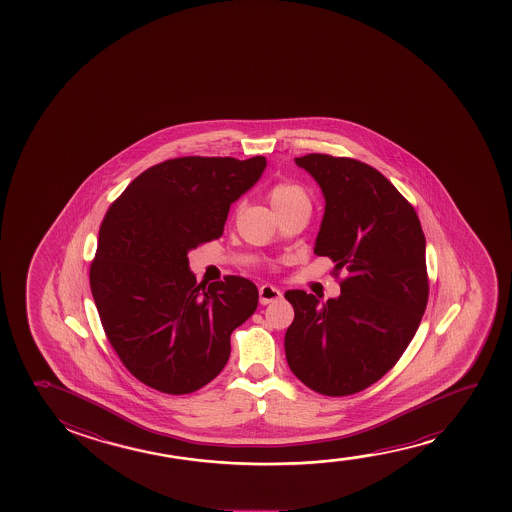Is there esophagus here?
I'll use <instances>...</instances> for the list:
<instances>
[{"mask_svg": "<svg viewBox=\"0 0 512 512\" xmlns=\"http://www.w3.org/2000/svg\"><path fill=\"white\" fill-rule=\"evenodd\" d=\"M280 288L273 287V285H262L259 288L260 304H269V302L278 301L281 299Z\"/></svg>", "mask_w": 512, "mask_h": 512, "instance_id": "esophagus-1", "label": "esophagus"}]
</instances>
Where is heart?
Instances as JSON below:
<instances>
[{
    "label": "heart",
    "instance_id": "1",
    "mask_svg": "<svg viewBox=\"0 0 512 512\" xmlns=\"http://www.w3.org/2000/svg\"><path fill=\"white\" fill-rule=\"evenodd\" d=\"M267 199L278 215L285 211L311 210V197H309L308 190L299 183H274L267 192Z\"/></svg>",
    "mask_w": 512,
    "mask_h": 512
}]
</instances>
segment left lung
<instances>
[{"instance_id": "1", "label": "left lung", "mask_w": 512, "mask_h": 512, "mask_svg": "<svg viewBox=\"0 0 512 512\" xmlns=\"http://www.w3.org/2000/svg\"><path fill=\"white\" fill-rule=\"evenodd\" d=\"M322 187L325 215L315 253L336 262L341 295L318 304L288 290L294 322L285 334L290 369L327 397L362 392L411 343L428 302L425 234L413 204L378 169L350 157L295 159Z\"/></svg>"}]
</instances>
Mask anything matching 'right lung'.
<instances>
[{
    "instance_id": "add662e5",
    "label": "right lung",
    "mask_w": 512,
    "mask_h": 512,
    "mask_svg": "<svg viewBox=\"0 0 512 512\" xmlns=\"http://www.w3.org/2000/svg\"><path fill=\"white\" fill-rule=\"evenodd\" d=\"M266 157H176L129 183L106 211L89 280L101 325L134 378L169 395L208 385L231 355L259 290L243 276L203 287L187 253L224 234L231 204Z\"/></svg>"
}]
</instances>
